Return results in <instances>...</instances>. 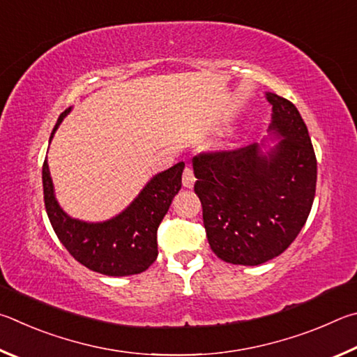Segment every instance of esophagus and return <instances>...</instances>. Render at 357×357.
Wrapping results in <instances>:
<instances>
[{"instance_id":"esophagus-1","label":"esophagus","mask_w":357,"mask_h":357,"mask_svg":"<svg viewBox=\"0 0 357 357\" xmlns=\"http://www.w3.org/2000/svg\"><path fill=\"white\" fill-rule=\"evenodd\" d=\"M182 183L185 188H192L196 183V177H195V172H192V169L190 166H186L183 169V175H182Z\"/></svg>"}]
</instances>
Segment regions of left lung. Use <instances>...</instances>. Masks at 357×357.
Segmentation results:
<instances>
[{
  "instance_id": "obj_1",
  "label": "left lung",
  "mask_w": 357,
  "mask_h": 357,
  "mask_svg": "<svg viewBox=\"0 0 357 357\" xmlns=\"http://www.w3.org/2000/svg\"><path fill=\"white\" fill-rule=\"evenodd\" d=\"M270 130L280 141L192 158L211 251L234 265L255 266L282 254L307 221L317 186V158L296 106L268 92Z\"/></svg>"
}]
</instances>
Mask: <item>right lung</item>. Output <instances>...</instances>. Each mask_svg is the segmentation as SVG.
<instances>
[{
    "mask_svg": "<svg viewBox=\"0 0 357 357\" xmlns=\"http://www.w3.org/2000/svg\"><path fill=\"white\" fill-rule=\"evenodd\" d=\"M72 108L59 116L50 141ZM185 162L156 174L122 213L103 222L73 220L59 207L47 160L42 167L43 201L48 220L59 241L72 257L89 270L106 276L139 274L156 260V230L167 213L174 196L182 188Z\"/></svg>",
    "mask_w": 357,
    "mask_h": 357,
    "instance_id": "obj_1",
    "label": "right lung"
}]
</instances>
